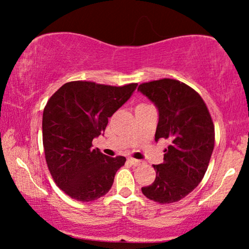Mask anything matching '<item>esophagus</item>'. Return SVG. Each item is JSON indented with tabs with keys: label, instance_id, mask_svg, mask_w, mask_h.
Wrapping results in <instances>:
<instances>
[{
	"label": "esophagus",
	"instance_id": "esophagus-1",
	"mask_svg": "<svg viewBox=\"0 0 249 249\" xmlns=\"http://www.w3.org/2000/svg\"><path fill=\"white\" fill-rule=\"evenodd\" d=\"M128 161L130 162V164L135 165V166H137V165L141 164V161H139V160H136V159H132V158H129Z\"/></svg>",
	"mask_w": 249,
	"mask_h": 249
}]
</instances>
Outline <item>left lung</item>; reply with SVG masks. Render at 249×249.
I'll return each instance as SVG.
<instances>
[{"label":"left lung","mask_w":249,"mask_h":249,"mask_svg":"<svg viewBox=\"0 0 249 249\" xmlns=\"http://www.w3.org/2000/svg\"><path fill=\"white\" fill-rule=\"evenodd\" d=\"M138 90L159 110L155 141L169 142L164 161L153 165L154 182L142 192L160 204L178 202L198 186L209 166L215 139L212 118L200 95L179 80L149 81Z\"/></svg>","instance_id":"1"}]
</instances>
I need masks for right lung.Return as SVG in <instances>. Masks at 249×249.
<instances>
[{
	"instance_id": "1",
	"label": "right lung",
	"mask_w": 249,
	"mask_h": 249,
	"mask_svg": "<svg viewBox=\"0 0 249 249\" xmlns=\"http://www.w3.org/2000/svg\"><path fill=\"white\" fill-rule=\"evenodd\" d=\"M137 84L110 86L70 81L54 93L43 112V145L51 176L71 198L91 202L104 196L124 156L110 158L91 148Z\"/></svg>"
}]
</instances>
